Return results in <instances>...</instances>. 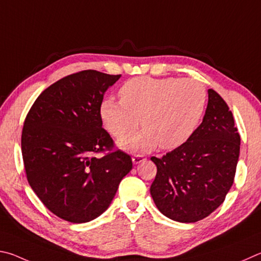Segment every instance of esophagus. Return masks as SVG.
Listing matches in <instances>:
<instances>
[{
	"mask_svg": "<svg viewBox=\"0 0 261 261\" xmlns=\"http://www.w3.org/2000/svg\"><path fill=\"white\" fill-rule=\"evenodd\" d=\"M144 159L145 158L143 156H141V154H135V156L132 158V161H133L134 164H140V163H142Z\"/></svg>",
	"mask_w": 261,
	"mask_h": 261,
	"instance_id": "34e87169",
	"label": "esophagus"
}]
</instances>
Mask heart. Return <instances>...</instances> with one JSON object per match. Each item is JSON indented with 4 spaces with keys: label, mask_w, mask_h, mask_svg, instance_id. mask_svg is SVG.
I'll return each mask as SVG.
<instances>
[{
    "label": "heart",
    "mask_w": 261,
    "mask_h": 261,
    "mask_svg": "<svg viewBox=\"0 0 261 261\" xmlns=\"http://www.w3.org/2000/svg\"><path fill=\"white\" fill-rule=\"evenodd\" d=\"M121 99L105 98L100 117L110 133L122 136L119 147L132 152H147L157 147L174 149L184 144L197 128L206 105L207 91L193 79L138 76L119 90Z\"/></svg>",
    "instance_id": "obj_1"
}]
</instances>
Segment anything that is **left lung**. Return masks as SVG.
Listing matches in <instances>:
<instances>
[{
    "mask_svg": "<svg viewBox=\"0 0 261 261\" xmlns=\"http://www.w3.org/2000/svg\"><path fill=\"white\" fill-rule=\"evenodd\" d=\"M203 121L184 144L151 157L157 174L150 187L154 204L177 222H196L220 206L230 190L241 138L225 100L213 89Z\"/></svg>",
    "mask_w": 261,
    "mask_h": 261,
    "instance_id": "1",
    "label": "left lung"
}]
</instances>
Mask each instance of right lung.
I'll use <instances>...</instances> for the list:
<instances>
[{"instance_id":"1","label":"right lung","mask_w":261,"mask_h":261,"mask_svg":"<svg viewBox=\"0 0 261 261\" xmlns=\"http://www.w3.org/2000/svg\"><path fill=\"white\" fill-rule=\"evenodd\" d=\"M121 75L81 71L55 82L31 108L21 134L22 161L31 188L64 220H94L110 206L119 184L133 167L129 154L111 150L102 128L105 91Z\"/></svg>"}]
</instances>
